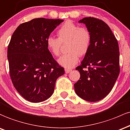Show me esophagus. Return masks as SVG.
I'll return each instance as SVG.
<instances>
[{"label": "esophagus", "mask_w": 130, "mask_h": 130, "mask_svg": "<svg viewBox=\"0 0 130 130\" xmlns=\"http://www.w3.org/2000/svg\"><path fill=\"white\" fill-rule=\"evenodd\" d=\"M71 71H72V69H65V72L66 73V74H68V73H69L70 72H71Z\"/></svg>", "instance_id": "esophagus-1"}]
</instances>
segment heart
Instances as JSON below:
<instances>
[{
	"label": "heart",
	"instance_id": "obj_1",
	"mask_svg": "<svg viewBox=\"0 0 130 130\" xmlns=\"http://www.w3.org/2000/svg\"><path fill=\"white\" fill-rule=\"evenodd\" d=\"M58 38L50 36L46 39L49 51L55 56L60 54L62 43H67L68 52L58 59V63L66 69L77 63L78 57L88 52L91 42V34L88 29L80 27L71 21L65 22L57 31Z\"/></svg>",
	"mask_w": 130,
	"mask_h": 130
}]
</instances>
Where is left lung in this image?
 I'll return each instance as SVG.
<instances>
[{
    "label": "left lung",
    "instance_id": "1",
    "mask_svg": "<svg viewBox=\"0 0 130 130\" xmlns=\"http://www.w3.org/2000/svg\"><path fill=\"white\" fill-rule=\"evenodd\" d=\"M78 22L90 30L91 42L81 64L76 68L80 77L74 89L82 99L96 102L110 92L119 75V44L110 27L102 20L87 17Z\"/></svg>",
    "mask_w": 130,
    "mask_h": 130
}]
</instances>
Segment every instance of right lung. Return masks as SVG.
I'll list each match as a JSON object with an SVG mask.
<instances>
[{"mask_svg":"<svg viewBox=\"0 0 130 130\" xmlns=\"http://www.w3.org/2000/svg\"><path fill=\"white\" fill-rule=\"evenodd\" d=\"M62 20L35 18L16 29L8 46L10 78L16 90L32 103L53 94L56 79L64 74L54 59L46 39Z\"/></svg>","mask_w":130,"mask_h":130,"instance_id":"right-lung-1","label":"right lung"}]
</instances>
